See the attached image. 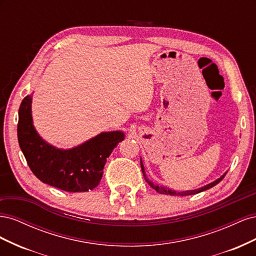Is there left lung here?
<instances>
[{
    "label": "left lung",
    "mask_w": 256,
    "mask_h": 256,
    "mask_svg": "<svg viewBox=\"0 0 256 256\" xmlns=\"http://www.w3.org/2000/svg\"><path fill=\"white\" fill-rule=\"evenodd\" d=\"M141 168H142V172H143V176H144V178H145V180H146V182L148 184L150 187L152 188V189H154L156 190L157 192H159V193H161V194H170V196H192V194H196V193H200V192H202V191H205V190H207V189H210V188H212L214 186H216V184H219L223 178H224V176L226 175V173H224L220 178H218V180H216L214 182H210V184H206V186H204V187H202V188H198V189H196V190H188V191H182V192H176V191H174V190H172V189H168V188H164V187H162V186H158V184H154V182H152L150 180H147V177H146V174H145V171H144V166H143V164H142V160H141Z\"/></svg>",
    "instance_id": "obj_1"
}]
</instances>
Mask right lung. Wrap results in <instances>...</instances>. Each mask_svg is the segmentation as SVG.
Listing matches in <instances>:
<instances>
[{"label":"right lung","instance_id":"obj_1","mask_svg":"<svg viewBox=\"0 0 256 256\" xmlns=\"http://www.w3.org/2000/svg\"><path fill=\"white\" fill-rule=\"evenodd\" d=\"M32 95L19 108L18 141L30 171L42 182L67 192H85L99 184L111 152L125 138L122 131L102 132L70 150L56 148L37 134L32 120Z\"/></svg>","mask_w":256,"mask_h":256}]
</instances>
